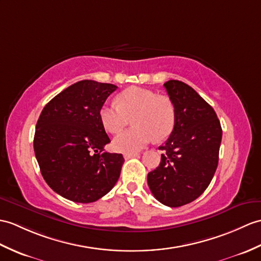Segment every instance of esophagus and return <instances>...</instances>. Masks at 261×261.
<instances>
[{
  "mask_svg": "<svg viewBox=\"0 0 261 261\" xmlns=\"http://www.w3.org/2000/svg\"><path fill=\"white\" fill-rule=\"evenodd\" d=\"M138 155H139L138 153H125L124 159L128 160V159H131V158H135V156H138Z\"/></svg>",
  "mask_w": 261,
  "mask_h": 261,
  "instance_id": "34e87169",
  "label": "esophagus"
}]
</instances>
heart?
I'll use <instances>...</instances> for the list:
<instances>
[{
  "label": "heart",
  "instance_id": "1",
  "mask_svg": "<svg viewBox=\"0 0 261 261\" xmlns=\"http://www.w3.org/2000/svg\"><path fill=\"white\" fill-rule=\"evenodd\" d=\"M100 121L108 132L117 133L130 122L133 128L114 137V150L135 153L143 149L152 138L167 139L174 128L175 111L172 101L152 91L129 88L118 96L117 103H106L99 111Z\"/></svg>",
  "mask_w": 261,
  "mask_h": 261
}]
</instances>
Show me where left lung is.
<instances>
[{
    "label": "left lung",
    "instance_id": "8db88e82",
    "mask_svg": "<svg viewBox=\"0 0 261 261\" xmlns=\"http://www.w3.org/2000/svg\"><path fill=\"white\" fill-rule=\"evenodd\" d=\"M175 111L174 128L159 150L161 162L148 173L154 198L168 207H181L203 193L214 178L222 138L215 110L188 84H165Z\"/></svg>",
    "mask_w": 261,
    "mask_h": 261
}]
</instances>
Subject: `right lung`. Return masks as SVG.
I'll return each instance as SVG.
<instances>
[{
  "instance_id": "obj_1",
  "label": "right lung",
  "mask_w": 261,
  "mask_h": 261,
  "mask_svg": "<svg viewBox=\"0 0 261 261\" xmlns=\"http://www.w3.org/2000/svg\"><path fill=\"white\" fill-rule=\"evenodd\" d=\"M118 89L83 80L54 96L42 110L34 135V152L42 175L53 191L74 202L106 196L120 177L121 153H109L110 142L99 111Z\"/></svg>"
}]
</instances>
